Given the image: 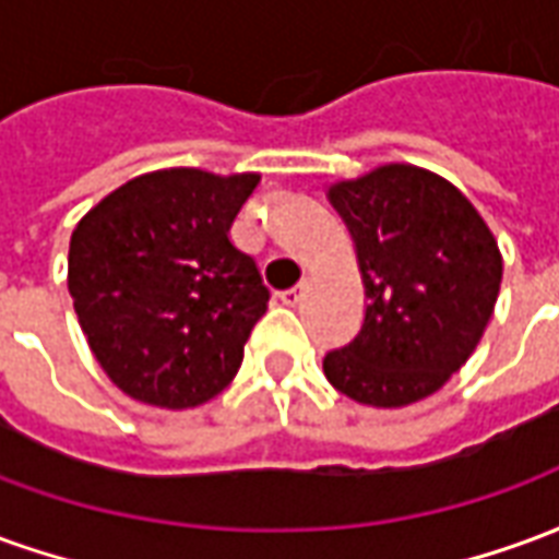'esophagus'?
<instances>
[{"mask_svg": "<svg viewBox=\"0 0 559 559\" xmlns=\"http://www.w3.org/2000/svg\"><path fill=\"white\" fill-rule=\"evenodd\" d=\"M305 296V284H296V287H287V290L278 293V299L284 305H299Z\"/></svg>", "mask_w": 559, "mask_h": 559, "instance_id": "obj_1", "label": "esophagus"}]
</instances>
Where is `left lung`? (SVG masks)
<instances>
[{
    "instance_id": "1",
    "label": "left lung",
    "mask_w": 559,
    "mask_h": 559,
    "mask_svg": "<svg viewBox=\"0 0 559 559\" xmlns=\"http://www.w3.org/2000/svg\"><path fill=\"white\" fill-rule=\"evenodd\" d=\"M356 245L362 326L323 356L329 383L371 407H404L443 386L493 314L503 260L488 224L440 176L389 164L329 188Z\"/></svg>"
}]
</instances>
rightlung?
Here are the masks:
<instances>
[{"label": "right lung", "mask_w": 559, "mask_h": 559, "mask_svg": "<svg viewBox=\"0 0 559 559\" xmlns=\"http://www.w3.org/2000/svg\"><path fill=\"white\" fill-rule=\"evenodd\" d=\"M257 182V173H146L78 224L68 293L95 359L131 399L197 407L239 371L269 290L227 233Z\"/></svg>", "instance_id": "right-lung-1"}]
</instances>
